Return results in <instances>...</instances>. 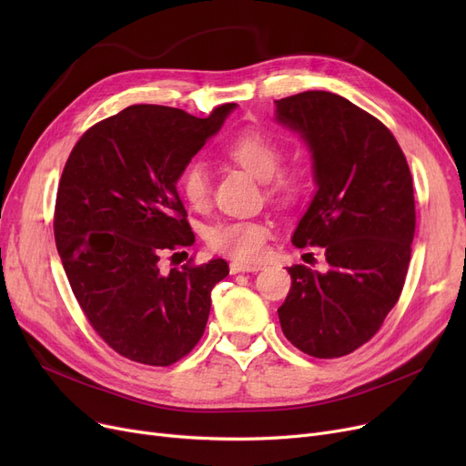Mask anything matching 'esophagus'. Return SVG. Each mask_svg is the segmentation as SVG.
Instances as JSON below:
<instances>
[{"mask_svg":"<svg viewBox=\"0 0 466 466\" xmlns=\"http://www.w3.org/2000/svg\"><path fill=\"white\" fill-rule=\"evenodd\" d=\"M262 264H248V262H230V274H239V272H258Z\"/></svg>","mask_w":466,"mask_h":466,"instance_id":"obj_1","label":"esophagus"}]
</instances>
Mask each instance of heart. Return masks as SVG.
Returning a JSON list of instances; mask_svg holds the SVG:
<instances>
[{"mask_svg": "<svg viewBox=\"0 0 466 466\" xmlns=\"http://www.w3.org/2000/svg\"><path fill=\"white\" fill-rule=\"evenodd\" d=\"M225 153L264 183L268 198L295 204L306 194L308 177L300 167H283L279 143L258 128H243L223 145ZM179 190L192 208H202L211 196V177L204 162H188L179 176ZM270 238V225L260 218L223 220L208 232L209 248L236 260H257Z\"/></svg>", "mask_w": 466, "mask_h": 466, "instance_id": "heart-1", "label": "heart"}]
</instances>
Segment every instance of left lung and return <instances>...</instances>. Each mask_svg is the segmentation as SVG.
Here are the masks:
<instances>
[{"mask_svg":"<svg viewBox=\"0 0 466 466\" xmlns=\"http://www.w3.org/2000/svg\"><path fill=\"white\" fill-rule=\"evenodd\" d=\"M276 106L281 125L308 141L319 187L292 243L323 248L329 264L323 274L289 268L281 330L309 357H344L399 302L415 234L411 174L390 130L346 97L308 90Z\"/></svg>","mask_w":466,"mask_h":466,"instance_id":"left-lung-1","label":"left lung"}]
</instances>
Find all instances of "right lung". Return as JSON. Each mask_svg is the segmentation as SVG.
Listing matches in <instances>:
<instances>
[{
    "label": "right lung",
    "mask_w": 466,
    "mask_h": 466,
    "mask_svg": "<svg viewBox=\"0 0 466 466\" xmlns=\"http://www.w3.org/2000/svg\"><path fill=\"white\" fill-rule=\"evenodd\" d=\"M234 107L198 118L130 106L90 127L64 166L55 239L67 281L96 334L134 362L169 366L188 355L213 287L228 276L223 258H190L167 274L158 262L194 243L176 183Z\"/></svg>",
    "instance_id": "add662e5"
}]
</instances>
